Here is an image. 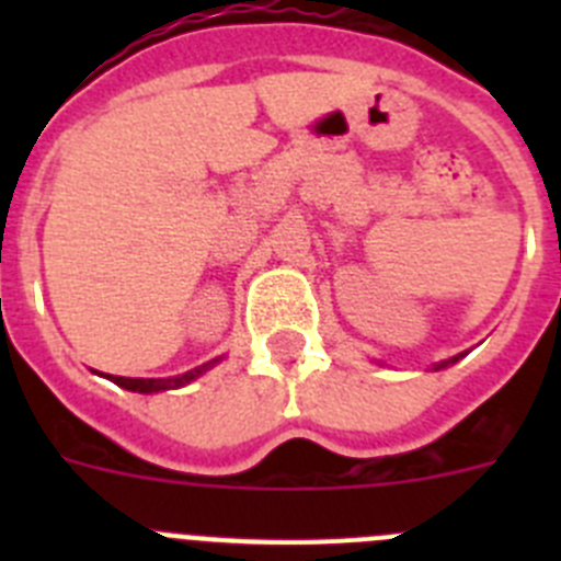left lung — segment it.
<instances>
[{
	"label": "left lung",
	"instance_id": "8db88e82",
	"mask_svg": "<svg viewBox=\"0 0 561 561\" xmlns=\"http://www.w3.org/2000/svg\"><path fill=\"white\" fill-rule=\"evenodd\" d=\"M455 359H458V356H455ZM455 359H449V362H455ZM449 362H444V365H438V368H447V365H449Z\"/></svg>",
	"mask_w": 561,
	"mask_h": 561
}]
</instances>
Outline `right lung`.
Listing matches in <instances>:
<instances>
[{
	"label": "right lung",
	"instance_id": "right-lung-1",
	"mask_svg": "<svg viewBox=\"0 0 561 561\" xmlns=\"http://www.w3.org/2000/svg\"><path fill=\"white\" fill-rule=\"evenodd\" d=\"M213 362H219V359H213ZM213 362H207V365H199V368L187 370V374H182V376H171V379H128V376H108V379H112L114 385H121V388L134 390V393H157V390L182 388V385L193 381L199 374H205Z\"/></svg>",
	"mask_w": 561,
	"mask_h": 561
}]
</instances>
